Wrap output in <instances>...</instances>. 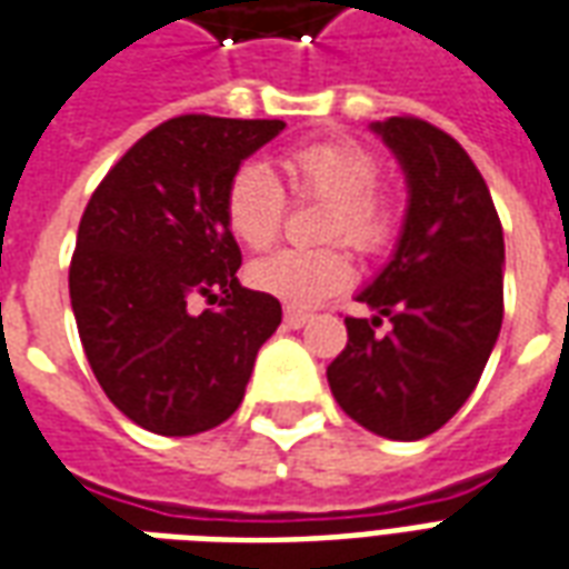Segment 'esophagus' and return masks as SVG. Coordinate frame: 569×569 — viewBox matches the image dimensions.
I'll list each match as a JSON object with an SVG mask.
<instances>
[{
    "mask_svg": "<svg viewBox=\"0 0 569 569\" xmlns=\"http://www.w3.org/2000/svg\"><path fill=\"white\" fill-rule=\"evenodd\" d=\"M283 322L286 326H289V329H305V326H308L310 322V313H305V310H286V317H283Z\"/></svg>",
    "mask_w": 569,
    "mask_h": 569,
    "instance_id": "esophagus-1",
    "label": "esophagus"
}]
</instances>
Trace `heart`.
<instances>
[{
	"mask_svg": "<svg viewBox=\"0 0 569 569\" xmlns=\"http://www.w3.org/2000/svg\"><path fill=\"white\" fill-rule=\"evenodd\" d=\"M286 188L296 198L329 203L320 240H345L359 252H381L396 231L390 203L375 191L381 161L357 142H308L286 151ZM283 188L261 163L237 167L224 188V224L249 249H264L283 224ZM249 283L289 308H317L353 283V261L345 247H289L249 264Z\"/></svg>",
	"mask_w": 569,
	"mask_h": 569,
	"instance_id": "obj_1",
	"label": "heart"
}]
</instances>
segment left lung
<instances>
[{
  "instance_id": "1",
  "label": "left lung",
  "mask_w": 569,
  "mask_h": 569,
  "mask_svg": "<svg viewBox=\"0 0 569 569\" xmlns=\"http://www.w3.org/2000/svg\"><path fill=\"white\" fill-rule=\"evenodd\" d=\"M406 173V222L390 261L347 317V347L326 369L359 427L396 441L427 439L463 408L502 326V224L463 146L420 118L371 121ZM387 316L391 332L375 336Z\"/></svg>"
}]
</instances>
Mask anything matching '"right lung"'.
Segmentation results:
<instances>
[{"mask_svg": "<svg viewBox=\"0 0 569 569\" xmlns=\"http://www.w3.org/2000/svg\"><path fill=\"white\" fill-rule=\"evenodd\" d=\"M280 118L179 116L106 173L81 216L69 298L84 357L112 406L158 436L219 427L247 393L280 301L237 280L224 188ZM207 297L217 308L194 315Z\"/></svg>", "mask_w": 569, "mask_h": 569, "instance_id": "obj_1", "label": "right lung"}]
</instances>
